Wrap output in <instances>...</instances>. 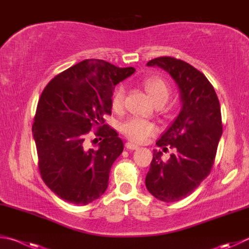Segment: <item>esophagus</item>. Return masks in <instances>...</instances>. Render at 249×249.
Instances as JSON below:
<instances>
[{"mask_svg":"<svg viewBox=\"0 0 249 249\" xmlns=\"http://www.w3.org/2000/svg\"><path fill=\"white\" fill-rule=\"evenodd\" d=\"M125 147H126V149H128V150H136V149L139 148L138 146H136V144H134L132 142H126Z\"/></svg>","mask_w":249,"mask_h":249,"instance_id":"34e87169","label":"esophagus"}]
</instances>
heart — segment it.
<instances>
[{
    "mask_svg": "<svg viewBox=\"0 0 249 249\" xmlns=\"http://www.w3.org/2000/svg\"><path fill=\"white\" fill-rule=\"evenodd\" d=\"M142 87L155 105H164L170 97V88L163 79L159 77H148L142 80ZM125 88L124 86H117L113 91L111 106L115 111H120L124 105ZM156 126L151 122L130 117L121 125V132L134 142H142L148 137L156 133Z\"/></svg>",
    "mask_w": 249,
    "mask_h": 249,
    "instance_id": "heart-1",
    "label": "heart"
}]
</instances>
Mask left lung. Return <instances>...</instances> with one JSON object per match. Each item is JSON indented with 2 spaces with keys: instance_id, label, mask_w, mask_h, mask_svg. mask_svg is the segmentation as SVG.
Wrapping results in <instances>:
<instances>
[{
  "instance_id": "1",
  "label": "left lung",
  "mask_w": 249,
  "mask_h": 249,
  "mask_svg": "<svg viewBox=\"0 0 249 249\" xmlns=\"http://www.w3.org/2000/svg\"><path fill=\"white\" fill-rule=\"evenodd\" d=\"M148 66H158L178 85L182 110L157 146L173 149L168 161L153 150L146 187L157 199L178 201L195 191L209 175L222 135L219 99L213 86L201 71L188 63L171 56L153 58Z\"/></svg>"
}]
</instances>
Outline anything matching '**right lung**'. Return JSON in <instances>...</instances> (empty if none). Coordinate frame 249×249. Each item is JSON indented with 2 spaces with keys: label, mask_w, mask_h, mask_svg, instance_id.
Returning <instances> with one entry per match:
<instances>
[{
  "label": "right lung",
  "mask_w": 249,
  "mask_h": 249,
  "mask_svg": "<svg viewBox=\"0 0 249 249\" xmlns=\"http://www.w3.org/2000/svg\"><path fill=\"white\" fill-rule=\"evenodd\" d=\"M134 71L90 58L56 75L43 89L33 136L43 182L63 200L87 205L107 191L111 166L124 144L103 116L111 114L114 86ZM92 129L103 137L94 149L87 147Z\"/></svg>",
  "instance_id": "obj_1"
}]
</instances>
